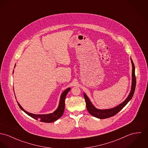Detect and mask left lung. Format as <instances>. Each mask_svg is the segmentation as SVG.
I'll return each instance as SVG.
<instances>
[{
	"instance_id": "obj_1",
	"label": "left lung",
	"mask_w": 148,
	"mask_h": 148,
	"mask_svg": "<svg viewBox=\"0 0 148 148\" xmlns=\"http://www.w3.org/2000/svg\"><path fill=\"white\" fill-rule=\"evenodd\" d=\"M131 62L132 64V83L131 91L128 98L126 99L121 104H119L118 106L116 107L115 108L103 110H98L92 104V103L90 101L89 99L88 98V97L86 96V95L84 94V98L86 103L87 110L91 115H92L95 117L101 119L111 117L117 114L119 112H120L125 107V106L128 103V101L131 99L135 91L136 84V76L134 73V69H135L134 65L132 60Z\"/></svg>"
}]
</instances>
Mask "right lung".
Returning a JSON list of instances; mask_svg holds the SVG:
<instances>
[{"instance_id":"obj_1","label":"right lung","mask_w":148,"mask_h":148,"mask_svg":"<svg viewBox=\"0 0 148 148\" xmlns=\"http://www.w3.org/2000/svg\"><path fill=\"white\" fill-rule=\"evenodd\" d=\"M70 90V88H67L65 91L62 94L60 101V104L58 106V108L53 113L50 114H47V115H35V114H32L31 113H29L25 111L21 106L18 103V106L20 108L21 110H22L25 113H26L28 115L31 116L33 119L36 120H38L41 122H44V123H51L57 120H58L59 118H60L64 112V110H65V100L66 98V95L69 92V91Z\"/></svg>"}]
</instances>
